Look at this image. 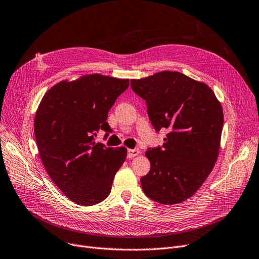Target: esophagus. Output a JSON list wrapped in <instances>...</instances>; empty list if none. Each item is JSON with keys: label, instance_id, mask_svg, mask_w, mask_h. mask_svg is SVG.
<instances>
[{"label": "esophagus", "instance_id": "34e87169", "mask_svg": "<svg viewBox=\"0 0 259 259\" xmlns=\"http://www.w3.org/2000/svg\"><path fill=\"white\" fill-rule=\"evenodd\" d=\"M140 153V151L138 150V149H134V150H128L127 151V157L128 158H133V157H135V156H137V155Z\"/></svg>", "mask_w": 259, "mask_h": 259}]
</instances>
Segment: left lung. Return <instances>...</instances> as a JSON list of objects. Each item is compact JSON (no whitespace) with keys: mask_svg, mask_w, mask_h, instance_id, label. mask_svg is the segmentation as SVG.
<instances>
[{"mask_svg":"<svg viewBox=\"0 0 259 259\" xmlns=\"http://www.w3.org/2000/svg\"><path fill=\"white\" fill-rule=\"evenodd\" d=\"M148 106L155 131L168 130L162 147L149 149L150 172L140 180L151 200L173 205L200 189L218 159L223 110L213 91L181 72L131 79Z\"/></svg>","mask_w":259,"mask_h":259,"instance_id":"8db88e82","label":"left lung"}]
</instances>
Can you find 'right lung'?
Instances as JSON below:
<instances>
[{"label":"right lung","instance_id":"1","mask_svg":"<svg viewBox=\"0 0 259 259\" xmlns=\"http://www.w3.org/2000/svg\"><path fill=\"white\" fill-rule=\"evenodd\" d=\"M130 79L88 74L63 80L49 89L35 116L34 132L40 158L51 180L78 205L105 200L117 171L126 158L124 147L112 149L96 142L117 98Z\"/></svg>","mask_w":259,"mask_h":259}]
</instances>
